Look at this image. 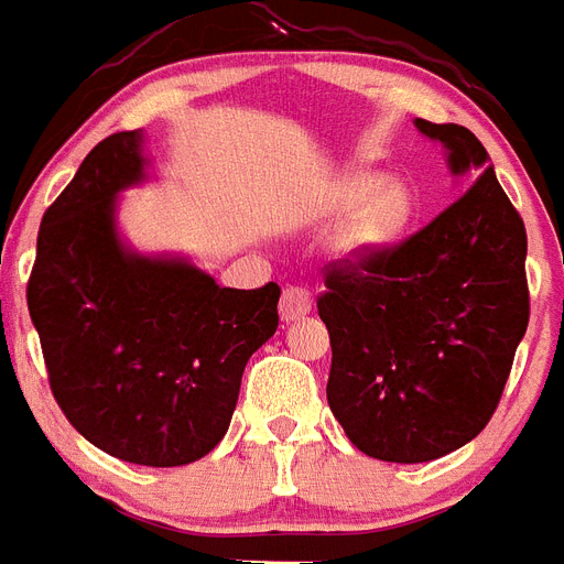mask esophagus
<instances>
[{
	"label": "esophagus",
	"instance_id": "esophagus-1",
	"mask_svg": "<svg viewBox=\"0 0 564 564\" xmlns=\"http://www.w3.org/2000/svg\"><path fill=\"white\" fill-rule=\"evenodd\" d=\"M314 300H311V293L305 291L302 285H288L282 291V300H279V314L285 323H293V319H302V316L308 314Z\"/></svg>",
	"mask_w": 564,
	"mask_h": 564
}]
</instances>
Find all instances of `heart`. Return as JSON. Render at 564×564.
<instances>
[{"instance_id": "b5f03b06", "label": "heart", "mask_w": 564, "mask_h": 564, "mask_svg": "<svg viewBox=\"0 0 564 564\" xmlns=\"http://www.w3.org/2000/svg\"><path fill=\"white\" fill-rule=\"evenodd\" d=\"M337 209H355L339 230L337 250L343 259L360 262L377 256L403 236L415 213V195L403 181H383L375 172H357L339 181L334 193Z\"/></svg>"}]
</instances>
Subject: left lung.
Masks as SVG:
<instances>
[{"instance_id": "8db88e82", "label": "left lung", "mask_w": 564, "mask_h": 564, "mask_svg": "<svg viewBox=\"0 0 564 564\" xmlns=\"http://www.w3.org/2000/svg\"><path fill=\"white\" fill-rule=\"evenodd\" d=\"M415 129L469 189L398 248L328 271L316 302L332 337L328 406L360 453L394 464L476 438L530 316L528 232L487 149L458 123Z\"/></svg>"}]
</instances>
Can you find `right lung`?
I'll return each instance as SVG.
<instances>
[{"label": "right lung", "mask_w": 564, "mask_h": 564, "mask_svg": "<svg viewBox=\"0 0 564 564\" xmlns=\"http://www.w3.org/2000/svg\"><path fill=\"white\" fill-rule=\"evenodd\" d=\"M143 149V129L100 141L45 209L28 311L74 430L129 464L184 467L225 438L245 366L276 334L279 285L221 288L187 256L123 239Z\"/></svg>", "instance_id": "right-lung-1"}]
</instances>
